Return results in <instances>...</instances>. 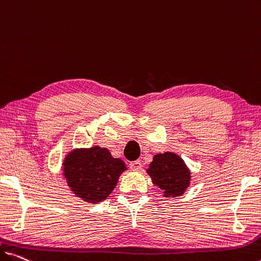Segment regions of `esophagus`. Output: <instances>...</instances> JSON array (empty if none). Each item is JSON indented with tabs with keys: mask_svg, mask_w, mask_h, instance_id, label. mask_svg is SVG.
<instances>
[{
	"mask_svg": "<svg viewBox=\"0 0 261 261\" xmlns=\"http://www.w3.org/2000/svg\"><path fill=\"white\" fill-rule=\"evenodd\" d=\"M129 168L133 171H139L142 168V164H141V162L136 160V161H133V162L129 163Z\"/></svg>",
	"mask_w": 261,
	"mask_h": 261,
	"instance_id": "obj_1",
	"label": "esophagus"
}]
</instances>
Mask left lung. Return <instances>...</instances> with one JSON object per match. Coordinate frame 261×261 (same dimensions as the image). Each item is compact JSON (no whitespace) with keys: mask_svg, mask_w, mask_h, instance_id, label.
Returning <instances> with one entry per match:
<instances>
[{"mask_svg":"<svg viewBox=\"0 0 261 261\" xmlns=\"http://www.w3.org/2000/svg\"><path fill=\"white\" fill-rule=\"evenodd\" d=\"M151 182L163 191L164 197H178L190 186V170L177 154L166 151L154 155L147 169Z\"/></svg>","mask_w":261,"mask_h":261,"instance_id":"1","label":"left lung"}]
</instances>
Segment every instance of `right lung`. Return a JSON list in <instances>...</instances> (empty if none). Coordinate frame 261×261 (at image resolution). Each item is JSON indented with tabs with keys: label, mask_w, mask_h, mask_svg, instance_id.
Instances as JSON below:
<instances>
[{
	"label": "right lung",
	"mask_w": 261,
	"mask_h": 261,
	"mask_svg": "<svg viewBox=\"0 0 261 261\" xmlns=\"http://www.w3.org/2000/svg\"><path fill=\"white\" fill-rule=\"evenodd\" d=\"M127 170L121 159H115L106 148L94 146L71 150L63 162L64 177L77 197L97 204L106 199Z\"/></svg>",
	"instance_id": "1"
}]
</instances>
